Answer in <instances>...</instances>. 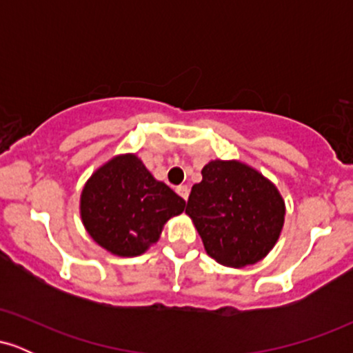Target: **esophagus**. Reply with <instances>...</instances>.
Instances as JSON below:
<instances>
[{"mask_svg":"<svg viewBox=\"0 0 353 353\" xmlns=\"http://www.w3.org/2000/svg\"><path fill=\"white\" fill-rule=\"evenodd\" d=\"M176 192L179 194V196H181L184 201L189 197V188H188V185H177Z\"/></svg>","mask_w":353,"mask_h":353,"instance_id":"34e87169","label":"esophagus"}]
</instances>
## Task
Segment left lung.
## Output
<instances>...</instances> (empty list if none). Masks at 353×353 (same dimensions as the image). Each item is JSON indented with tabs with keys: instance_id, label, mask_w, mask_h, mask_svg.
<instances>
[{
	"instance_id": "1",
	"label": "left lung",
	"mask_w": 353,
	"mask_h": 353,
	"mask_svg": "<svg viewBox=\"0 0 353 353\" xmlns=\"http://www.w3.org/2000/svg\"><path fill=\"white\" fill-rule=\"evenodd\" d=\"M219 264L245 267L270 252L283 225L285 204L270 181L237 161H210L185 205Z\"/></svg>"
}]
</instances>
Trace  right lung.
I'll return each instance as SVG.
<instances>
[{
    "label": "right lung",
    "instance_id": "obj_1",
    "mask_svg": "<svg viewBox=\"0 0 353 353\" xmlns=\"http://www.w3.org/2000/svg\"><path fill=\"white\" fill-rule=\"evenodd\" d=\"M185 201L156 181L132 154L117 156L91 176L81 194V217L89 236L121 257H134L157 242L163 225Z\"/></svg>",
    "mask_w": 353,
    "mask_h": 353
}]
</instances>
